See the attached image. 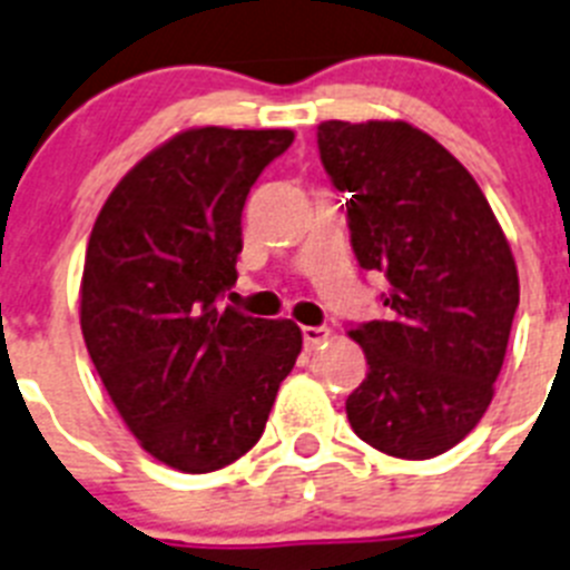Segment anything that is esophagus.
<instances>
[{
	"label": "esophagus",
	"mask_w": 570,
	"mask_h": 570,
	"mask_svg": "<svg viewBox=\"0 0 570 570\" xmlns=\"http://www.w3.org/2000/svg\"><path fill=\"white\" fill-rule=\"evenodd\" d=\"M301 335H304L306 350H315V346H321L326 338H330V330H326V326H304Z\"/></svg>",
	"instance_id": "esophagus-1"
}]
</instances>
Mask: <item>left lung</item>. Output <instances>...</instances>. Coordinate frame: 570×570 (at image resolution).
Here are the masks:
<instances>
[{
	"label": "left lung",
	"instance_id": "left-lung-1",
	"mask_svg": "<svg viewBox=\"0 0 570 570\" xmlns=\"http://www.w3.org/2000/svg\"><path fill=\"white\" fill-rule=\"evenodd\" d=\"M318 151L346 195L358 264L390 284L387 315L350 330L367 379L346 419L387 456L433 459L493 399L519 306L511 244L473 175L422 128L326 120Z\"/></svg>",
	"mask_w": 570,
	"mask_h": 570
}]
</instances>
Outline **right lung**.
<instances>
[{"instance_id":"1","label":"right lung","mask_w":570,"mask_h":570,"mask_svg":"<svg viewBox=\"0 0 570 570\" xmlns=\"http://www.w3.org/2000/svg\"><path fill=\"white\" fill-rule=\"evenodd\" d=\"M292 140L289 128L180 131L114 186L88 237V355L140 448L183 473L255 448L304 344L286 318L217 309L237 281L246 195Z\"/></svg>"}]
</instances>
